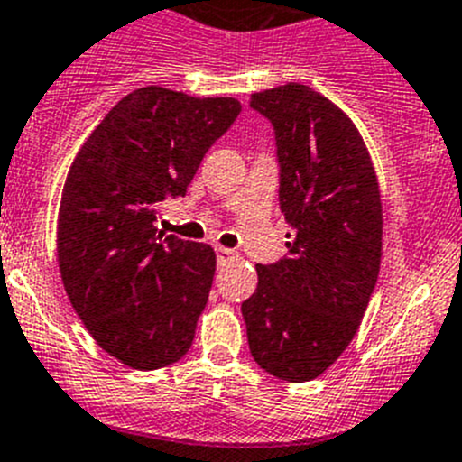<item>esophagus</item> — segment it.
<instances>
[{"label": "esophagus", "instance_id": "1", "mask_svg": "<svg viewBox=\"0 0 462 462\" xmlns=\"http://www.w3.org/2000/svg\"><path fill=\"white\" fill-rule=\"evenodd\" d=\"M217 257H218V262H230V260H235L236 253L232 251V248H223V245H218Z\"/></svg>", "mask_w": 462, "mask_h": 462}]
</instances>
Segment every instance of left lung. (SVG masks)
<instances>
[{"label": "left lung", "instance_id": "1", "mask_svg": "<svg viewBox=\"0 0 462 462\" xmlns=\"http://www.w3.org/2000/svg\"><path fill=\"white\" fill-rule=\"evenodd\" d=\"M251 109L273 127L287 257L257 264L241 303L248 346L280 381H312L337 360L369 305L381 264L376 172L351 120L321 93L284 84Z\"/></svg>", "mask_w": 462, "mask_h": 462}]
</instances>
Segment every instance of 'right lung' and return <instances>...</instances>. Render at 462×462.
Listing matches in <instances>:
<instances>
[{
    "label": "right lung",
    "instance_id": "add662e5",
    "mask_svg": "<svg viewBox=\"0 0 462 462\" xmlns=\"http://www.w3.org/2000/svg\"><path fill=\"white\" fill-rule=\"evenodd\" d=\"M232 97L134 90L72 162L56 226L68 299L109 356L141 372L191 348L217 269L214 248L163 235L159 205L187 193L239 116Z\"/></svg>",
    "mask_w": 462,
    "mask_h": 462
}]
</instances>
